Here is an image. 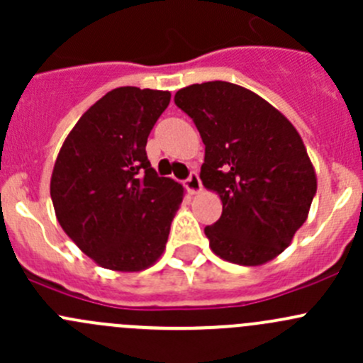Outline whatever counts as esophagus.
I'll list each match as a JSON object with an SVG mask.
<instances>
[{
	"label": "esophagus",
	"mask_w": 363,
	"mask_h": 363,
	"mask_svg": "<svg viewBox=\"0 0 363 363\" xmlns=\"http://www.w3.org/2000/svg\"><path fill=\"white\" fill-rule=\"evenodd\" d=\"M184 186H186V189L191 193V195H196V193L202 191V182H200V177H199V174H196V172H191V175L186 179Z\"/></svg>",
	"instance_id": "obj_1"
}]
</instances>
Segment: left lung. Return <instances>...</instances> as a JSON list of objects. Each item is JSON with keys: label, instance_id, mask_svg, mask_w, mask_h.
Listing matches in <instances>:
<instances>
[{"label": "left lung", "instance_id": "obj_1", "mask_svg": "<svg viewBox=\"0 0 363 363\" xmlns=\"http://www.w3.org/2000/svg\"><path fill=\"white\" fill-rule=\"evenodd\" d=\"M175 105L199 128L200 179L223 202L221 218L205 226L212 252L244 267L279 256L306 223L318 188L296 128L262 96L223 80L182 87Z\"/></svg>", "mask_w": 363, "mask_h": 363}]
</instances>
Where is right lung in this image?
Segmentation results:
<instances>
[{
	"label": "right lung",
	"mask_w": 363,
	"mask_h": 363,
	"mask_svg": "<svg viewBox=\"0 0 363 363\" xmlns=\"http://www.w3.org/2000/svg\"><path fill=\"white\" fill-rule=\"evenodd\" d=\"M170 93L108 91L65 138L50 177V199L65 233L96 265L140 272L163 255L184 188L158 177L147 137Z\"/></svg>",
	"instance_id": "add662e5"
}]
</instances>
